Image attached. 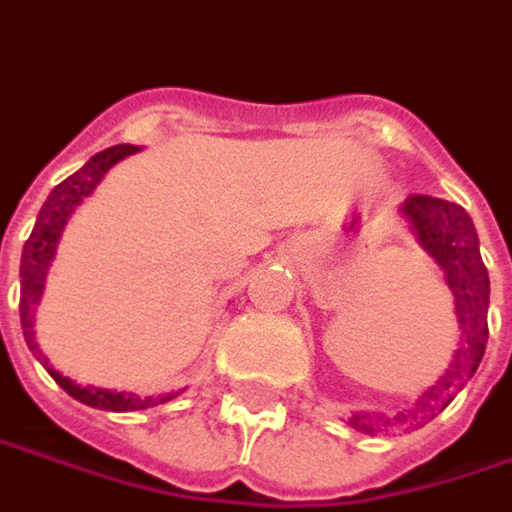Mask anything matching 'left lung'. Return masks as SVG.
<instances>
[{
    "instance_id": "obj_1",
    "label": "left lung",
    "mask_w": 512,
    "mask_h": 512,
    "mask_svg": "<svg viewBox=\"0 0 512 512\" xmlns=\"http://www.w3.org/2000/svg\"><path fill=\"white\" fill-rule=\"evenodd\" d=\"M400 214L406 216L417 242L428 250V256L445 270V281L454 293L456 324H459V349L448 363L445 375L428 386L414 406L397 411L394 417L386 414H352L349 425L363 434H375L386 425H411L431 420L434 411L454 400L473 372L479 369L485 344H488V304H490V279L488 267L479 253V236L473 228L471 216L462 205L428 197V194H411L400 205Z\"/></svg>"
}]
</instances>
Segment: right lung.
Wrapping results in <instances>:
<instances>
[{
  "label": "right lung",
  "mask_w": 512,
  "mask_h": 512,
  "mask_svg": "<svg viewBox=\"0 0 512 512\" xmlns=\"http://www.w3.org/2000/svg\"><path fill=\"white\" fill-rule=\"evenodd\" d=\"M137 146H109L104 152H98L95 157H89L84 166L78 168L75 174H70L64 183H58L50 197L41 205L39 216H36V225H33V233L30 239L24 242L22 250V267H19V279H22V298H19V315H22V329H24V341L33 352L41 349L36 344V329H33V321H36V307H39L41 293H44V279H47V270L56 259L58 239H61V231L67 225V219L75 211V205L87 200L89 194L95 191V185L104 180V174L109 168L120 163L123 157L135 154ZM53 380L64 392L75 397L78 403L92 408H104V411H140V408H152L160 406V403H168L171 397L177 394H163V397H137V394L126 392H109V389H95V386H78L72 383L70 377L58 375L56 369H47Z\"/></svg>",
  "instance_id": "1"
}]
</instances>
